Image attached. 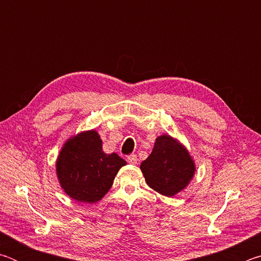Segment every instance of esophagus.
Returning a JSON list of instances; mask_svg holds the SVG:
<instances>
[{
	"mask_svg": "<svg viewBox=\"0 0 261 261\" xmlns=\"http://www.w3.org/2000/svg\"><path fill=\"white\" fill-rule=\"evenodd\" d=\"M127 162H129L130 165H137V163H138V158H137L136 154H132V155L127 156Z\"/></svg>",
	"mask_w": 261,
	"mask_h": 261,
	"instance_id": "obj_1",
	"label": "esophagus"
}]
</instances>
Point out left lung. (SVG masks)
Wrapping results in <instances>:
<instances>
[{"mask_svg":"<svg viewBox=\"0 0 261 261\" xmlns=\"http://www.w3.org/2000/svg\"><path fill=\"white\" fill-rule=\"evenodd\" d=\"M147 185L166 197H174L188 187L196 165L184 145L169 135L159 136L152 153L140 165Z\"/></svg>","mask_w":261,"mask_h":261,"instance_id":"1","label":"left lung"}]
</instances>
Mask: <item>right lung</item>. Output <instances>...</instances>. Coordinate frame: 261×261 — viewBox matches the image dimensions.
Wrapping results in <instances>:
<instances>
[{
	"label": "right lung",
	"mask_w": 261,
	"mask_h": 261,
	"mask_svg": "<svg viewBox=\"0 0 261 261\" xmlns=\"http://www.w3.org/2000/svg\"><path fill=\"white\" fill-rule=\"evenodd\" d=\"M125 165L126 161L116 153L102 151V140L95 130L83 131L69 138L61 148L56 175L70 198L93 204L102 199Z\"/></svg>",
	"instance_id": "1"
}]
</instances>
